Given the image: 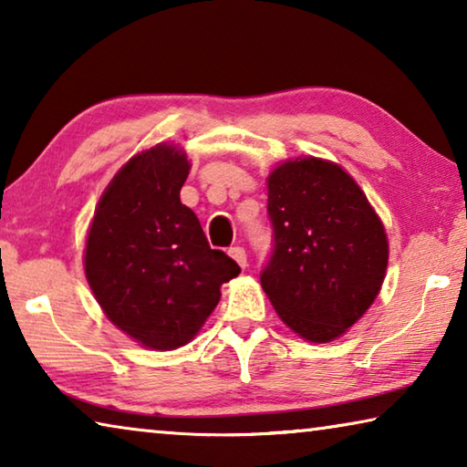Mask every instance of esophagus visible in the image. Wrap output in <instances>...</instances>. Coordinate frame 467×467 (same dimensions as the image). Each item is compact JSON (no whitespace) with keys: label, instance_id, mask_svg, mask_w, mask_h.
Segmentation results:
<instances>
[{"label":"esophagus","instance_id":"obj_1","mask_svg":"<svg viewBox=\"0 0 467 467\" xmlns=\"http://www.w3.org/2000/svg\"><path fill=\"white\" fill-rule=\"evenodd\" d=\"M228 255H231L241 267L247 265V253H244L243 247H231L228 249Z\"/></svg>","mask_w":467,"mask_h":467}]
</instances>
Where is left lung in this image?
<instances>
[{
    "label": "left lung",
    "instance_id": "left-lung-1",
    "mask_svg": "<svg viewBox=\"0 0 467 467\" xmlns=\"http://www.w3.org/2000/svg\"><path fill=\"white\" fill-rule=\"evenodd\" d=\"M274 253L262 288L306 342L344 336L383 286L389 243L367 195L336 162L305 156L267 177Z\"/></svg>",
    "mask_w": 467,
    "mask_h": 467
}]
</instances>
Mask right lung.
Segmentation results:
<instances>
[{
	"label": "right lung",
	"mask_w": 467,
	"mask_h": 467,
	"mask_svg": "<svg viewBox=\"0 0 467 467\" xmlns=\"http://www.w3.org/2000/svg\"><path fill=\"white\" fill-rule=\"evenodd\" d=\"M192 164L175 144L131 156L110 179L86 234L84 272L107 319L150 350L192 342L241 267L212 249L181 203Z\"/></svg>",
	"instance_id": "1"
}]
</instances>
